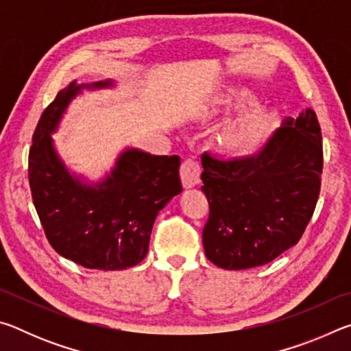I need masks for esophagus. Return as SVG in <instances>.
I'll return each instance as SVG.
<instances>
[{"instance_id":"1","label":"esophagus","mask_w":351,"mask_h":351,"mask_svg":"<svg viewBox=\"0 0 351 351\" xmlns=\"http://www.w3.org/2000/svg\"><path fill=\"white\" fill-rule=\"evenodd\" d=\"M201 167L195 159H186L181 165V181L184 189L195 187L199 182Z\"/></svg>"}]
</instances>
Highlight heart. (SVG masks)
I'll return each mask as SVG.
<instances>
[{"mask_svg":"<svg viewBox=\"0 0 351 351\" xmlns=\"http://www.w3.org/2000/svg\"><path fill=\"white\" fill-rule=\"evenodd\" d=\"M251 94L246 90H232L219 93L210 99L207 112L215 114L229 106L249 100ZM272 130V112L260 104H251L230 117L217 136L221 153L235 159L251 158L268 141Z\"/></svg>","mask_w":351,"mask_h":351,"instance_id":"1","label":"heart"}]
</instances>
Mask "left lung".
Returning <instances> with one entry per match:
<instances>
[{
    "label": "left lung",
    "mask_w": 351,
    "mask_h": 351,
    "mask_svg": "<svg viewBox=\"0 0 351 351\" xmlns=\"http://www.w3.org/2000/svg\"><path fill=\"white\" fill-rule=\"evenodd\" d=\"M209 201L206 257L223 269L269 263L297 245L316 209L324 167L316 112L288 117L257 156L219 161L204 153Z\"/></svg>",
    "instance_id": "1"
}]
</instances>
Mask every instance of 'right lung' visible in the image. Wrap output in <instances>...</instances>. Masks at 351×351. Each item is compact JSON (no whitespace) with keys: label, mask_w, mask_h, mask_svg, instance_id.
I'll return each instance as SVG.
<instances>
[{"label":"right lung","mask_w":351,"mask_h":351,"mask_svg":"<svg viewBox=\"0 0 351 351\" xmlns=\"http://www.w3.org/2000/svg\"><path fill=\"white\" fill-rule=\"evenodd\" d=\"M112 85V80L91 85L74 80L58 91L41 114L29 150V184L47 241L62 257L102 271L127 269L145 258L159 210L182 190L176 154L127 148L96 184L83 182L64 167L51 133L83 88Z\"/></svg>","instance_id":"add662e5"}]
</instances>
